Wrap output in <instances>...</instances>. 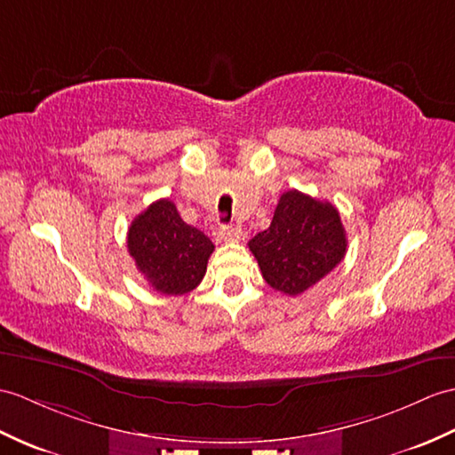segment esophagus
<instances>
[{"label": "esophagus", "mask_w": 455, "mask_h": 455, "mask_svg": "<svg viewBox=\"0 0 455 455\" xmlns=\"http://www.w3.org/2000/svg\"><path fill=\"white\" fill-rule=\"evenodd\" d=\"M219 238L223 242H238L242 240V230L238 227H220Z\"/></svg>", "instance_id": "34e87169"}]
</instances>
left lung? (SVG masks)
<instances>
[{"mask_svg":"<svg viewBox=\"0 0 455 455\" xmlns=\"http://www.w3.org/2000/svg\"><path fill=\"white\" fill-rule=\"evenodd\" d=\"M248 246L269 287L297 297L339 266L347 236L330 202L291 189L281 196L269 228Z\"/></svg>","mask_w":455,"mask_h":455,"instance_id":"1","label":"left lung"}]
</instances>
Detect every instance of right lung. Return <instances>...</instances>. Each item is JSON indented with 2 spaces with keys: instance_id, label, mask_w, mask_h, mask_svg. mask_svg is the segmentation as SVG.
I'll list each match as a JSON object with an SVG mask.
<instances>
[{
  "instance_id": "obj_1",
  "label": "right lung",
  "mask_w": 455,
  "mask_h": 455,
  "mask_svg": "<svg viewBox=\"0 0 455 455\" xmlns=\"http://www.w3.org/2000/svg\"><path fill=\"white\" fill-rule=\"evenodd\" d=\"M215 246L202 230L186 225L171 199H158L137 215L128 230V251L137 271L168 297L202 283Z\"/></svg>"
}]
</instances>
